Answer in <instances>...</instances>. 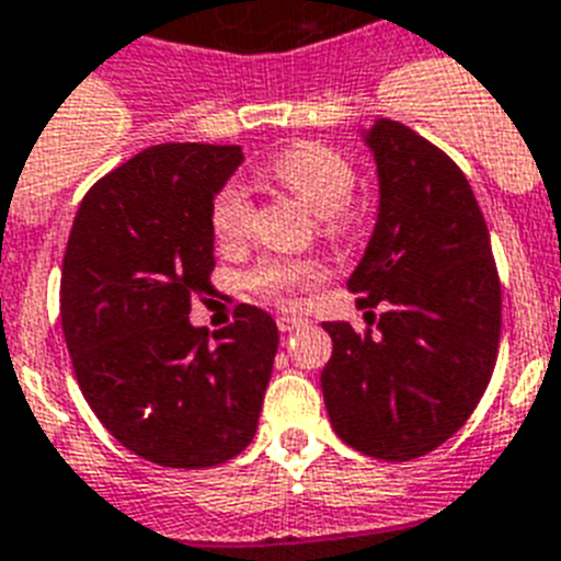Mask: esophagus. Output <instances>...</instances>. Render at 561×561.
<instances>
[{
  "mask_svg": "<svg viewBox=\"0 0 561 561\" xmlns=\"http://www.w3.org/2000/svg\"><path fill=\"white\" fill-rule=\"evenodd\" d=\"M276 325H279L282 334H290V331H296V328H302L305 320L302 317H279V320H276Z\"/></svg>",
  "mask_w": 561,
  "mask_h": 561,
  "instance_id": "34e87169",
  "label": "esophagus"
}]
</instances>
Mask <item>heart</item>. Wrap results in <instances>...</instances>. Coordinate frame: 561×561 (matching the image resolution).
I'll use <instances>...</instances> for the list:
<instances>
[{
	"instance_id": "heart-1",
	"label": "heart",
	"mask_w": 561,
	"mask_h": 561,
	"mask_svg": "<svg viewBox=\"0 0 561 561\" xmlns=\"http://www.w3.org/2000/svg\"><path fill=\"white\" fill-rule=\"evenodd\" d=\"M267 175L285 186L290 195H296L313 216L325 218L328 230L343 225V209L348 207L354 186H357L352 163L336 149L322 147V144H299V147L285 149L273 158ZM250 218H253V204H250L248 190L241 184L221 186L209 209V227L218 244L225 248L241 244L250 233ZM322 276L325 271L317 262L271 259V262H262L256 271H250L248 285L273 302L290 305L296 294L320 285Z\"/></svg>"
}]
</instances>
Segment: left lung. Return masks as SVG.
Returning <instances> with one entry per match:
<instances>
[{
	"label": "left lung",
	"mask_w": 561,
	"mask_h": 561,
	"mask_svg": "<svg viewBox=\"0 0 561 561\" xmlns=\"http://www.w3.org/2000/svg\"><path fill=\"white\" fill-rule=\"evenodd\" d=\"M359 138L377 167V221L348 288L386 311L377 334L322 322L334 352L322 398L340 438L412 461L461 430L493 377L502 285L470 181L430 140L377 117Z\"/></svg>",
	"instance_id": "left-lung-1"
}]
</instances>
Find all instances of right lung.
I'll use <instances>...</instances> for the list:
<instances>
[{
	"mask_svg": "<svg viewBox=\"0 0 561 561\" xmlns=\"http://www.w3.org/2000/svg\"><path fill=\"white\" fill-rule=\"evenodd\" d=\"M241 147L161 144L100 178L68 236L59 317L91 412L129 453L202 470L244 449L259 426L279 331L239 305L216 343L190 322L209 294L218 190Z\"/></svg>",
	"mask_w": 561,
	"mask_h": 561,
	"instance_id": "1",
	"label": "right lung"
}]
</instances>
